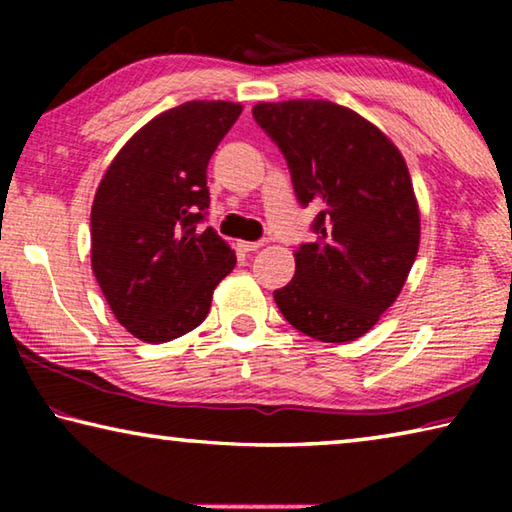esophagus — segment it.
Instances as JSON below:
<instances>
[{
  "mask_svg": "<svg viewBox=\"0 0 512 512\" xmlns=\"http://www.w3.org/2000/svg\"><path fill=\"white\" fill-rule=\"evenodd\" d=\"M262 246H264L262 241H239V248L244 250V253H255V250H259Z\"/></svg>",
  "mask_w": 512,
  "mask_h": 512,
  "instance_id": "1",
  "label": "esophagus"
}]
</instances>
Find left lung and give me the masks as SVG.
<instances>
[{
	"label": "left lung",
	"instance_id": "1",
	"mask_svg": "<svg viewBox=\"0 0 512 512\" xmlns=\"http://www.w3.org/2000/svg\"><path fill=\"white\" fill-rule=\"evenodd\" d=\"M253 117L289 164L302 207H320L316 241L273 291L302 334L348 343L400 296L420 246V212L402 153L375 124L323 99L257 103Z\"/></svg>",
	"mask_w": 512,
	"mask_h": 512
}]
</instances>
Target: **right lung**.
Segmentation results:
<instances>
[{
    "label": "right lung",
    "instance_id": "right-lung-1",
    "mask_svg": "<svg viewBox=\"0 0 512 512\" xmlns=\"http://www.w3.org/2000/svg\"><path fill=\"white\" fill-rule=\"evenodd\" d=\"M241 106L187 101L140 128L110 162L92 203V271L112 314L146 343H167L205 320L237 264L212 228L207 162Z\"/></svg>",
    "mask_w": 512,
    "mask_h": 512
}]
</instances>
